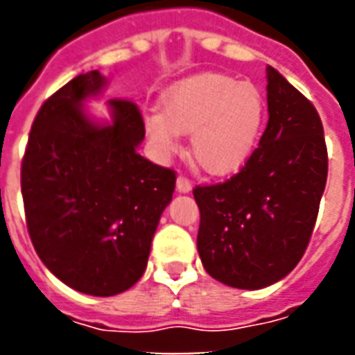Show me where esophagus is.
<instances>
[{"label": "esophagus", "mask_w": 355, "mask_h": 355, "mask_svg": "<svg viewBox=\"0 0 355 355\" xmlns=\"http://www.w3.org/2000/svg\"><path fill=\"white\" fill-rule=\"evenodd\" d=\"M177 190L182 193L190 192V190H192V180L188 177H184V175H180V177L177 178Z\"/></svg>", "instance_id": "obj_1"}]
</instances>
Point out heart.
Segmentation results:
<instances>
[{"label": "heart", "instance_id": "1", "mask_svg": "<svg viewBox=\"0 0 355 355\" xmlns=\"http://www.w3.org/2000/svg\"><path fill=\"white\" fill-rule=\"evenodd\" d=\"M266 123V101L257 85L234 76L207 72L180 81L163 101V114H148L144 127L157 152L169 155L188 135L196 162L211 175L241 169Z\"/></svg>", "mask_w": 355, "mask_h": 355}]
</instances>
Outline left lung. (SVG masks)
Segmentation results:
<instances>
[{
    "label": "left lung",
    "instance_id": "left-lung-1",
    "mask_svg": "<svg viewBox=\"0 0 355 355\" xmlns=\"http://www.w3.org/2000/svg\"><path fill=\"white\" fill-rule=\"evenodd\" d=\"M268 125L245 165L196 186L198 251L216 282L262 289L302 259L327 182V146L313 104L268 66Z\"/></svg>",
    "mask_w": 355,
    "mask_h": 355
}]
</instances>
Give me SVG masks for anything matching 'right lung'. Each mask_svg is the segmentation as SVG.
Returning <instances> with one entry per match:
<instances>
[{"label":"right lung","instance_id":"obj_1","mask_svg":"<svg viewBox=\"0 0 355 355\" xmlns=\"http://www.w3.org/2000/svg\"><path fill=\"white\" fill-rule=\"evenodd\" d=\"M104 85L80 73L43 102L20 167L30 239L68 287L112 297L144 274L177 173L137 152L144 139L139 106L110 98L112 125H94L81 102Z\"/></svg>","mask_w":355,"mask_h":355}]
</instances>
